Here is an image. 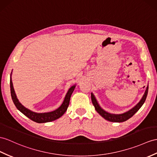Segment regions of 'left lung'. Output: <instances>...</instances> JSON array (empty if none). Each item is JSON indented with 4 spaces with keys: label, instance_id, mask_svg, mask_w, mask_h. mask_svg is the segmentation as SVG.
I'll list each match as a JSON object with an SVG mask.
<instances>
[{
    "label": "left lung",
    "instance_id": "obj_1",
    "mask_svg": "<svg viewBox=\"0 0 157 157\" xmlns=\"http://www.w3.org/2000/svg\"><path fill=\"white\" fill-rule=\"evenodd\" d=\"M148 85L147 87V89L145 90V93L143 95V97H142V98H141V100L140 101V102L138 103V104H137L135 106H134V107L131 110H129L128 111L124 113L123 114H111L105 111V110H103L101 107L100 105H98L96 98H95L94 95L93 93H91V100H92V102H93V104L94 106L95 110H96L98 112V113L104 118L105 119L110 122L122 123V122L127 121L130 118H131L134 114L138 111L141 106H143L144 102H145V100H146L147 98V94H148Z\"/></svg>",
    "mask_w": 157,
    "mask_h": 157
}]
</instances>
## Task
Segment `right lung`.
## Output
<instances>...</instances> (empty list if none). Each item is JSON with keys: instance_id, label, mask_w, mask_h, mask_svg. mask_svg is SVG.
Masks as SVG:
<instances>
[{"instance_id": "add662e5", "label": "right lung", "mask_w": 157, "mask_h": 157, "mask_svg": "<svg viewBox=\"0 0 157 157\" xmlns=\"http://www.w3.org/2000/svg\"><path fill=\"white\" fill-rule=\"evenodd\" d=\"M11 74H12V72H11ZM75 86H76V85L72 86L70 89H68L66 96L64 97V101L62 103V105H60V107H59L57 109L53 110V111H51V112L38 113L33 112L32 110H30L27 108L25 107V106L18 101V98L17 97V95L15 94V92L14 90L11 76H10V94H11V97H12L13 101L14 102V105L16 106L17 109L18 110H20L22 114H24L26 117H27L29 118H30V120H32L38 123H48V122H51V121L58 119V118H59L60 117H62L64 114V113L67 111L68 105H69L71 94L72 93H73Z\"/></svg>"}]
</instances>
